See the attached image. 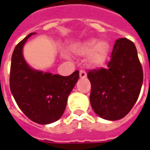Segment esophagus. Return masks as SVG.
Masks as SVG:
<instances>
[{"label": "esophagus", "instance_id": "1", "mask_svg": "<svg viewBox=\"0 0 150 150\" xmlns=\"http://www.w3.org/2000/svg\"><path fill=\"white\" fill-rule=\"evenodd\" d=\"M79 77L81 79H85L87 77V73L85 72V71L81 70V71H79Z\"/></svg>", "mask_w": 150, "mask_h": 150}]
</instances>
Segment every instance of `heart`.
Masks as SVG:
<instances>
[{"mask_svg":"<svg viewBox=\"0 0 150 150\" xmlns=\"http://www.w3.org/2000/svg\"><path fill=\"white\" fill-rule=\"evenodd\" d=\"M75 51L79 54L87 55L88 53V62L92 67H101L106 62L110 46L105 40L98 41L96 38H91L74 47Z\"/></svg>","mask_w":150,"mask_h":150,"instance_id":"obj_1","label":"heart"}]
</instances>
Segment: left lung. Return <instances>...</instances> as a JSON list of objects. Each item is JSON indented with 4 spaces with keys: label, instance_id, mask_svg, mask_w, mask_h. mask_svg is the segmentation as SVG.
Listing matches in <instances>:
<instances>
[{
    "label": "left lung",
    "instance_id": "1",
    "mask_svg": "<svg viewBox=\"0 0 150 150\" xmlns=\"http://www.w3.org/2000/svg\"><path fill=\"white\" fill-rule=\"evenodd\" d=\"M108 68L91 70L90 102L98 116L117 120L130 112L138 99L143 83V71L134 43L119 38L113 47Z\"/></svg>",
    "mask_w": 150,
    "mask_h": 150
}]
</instances>
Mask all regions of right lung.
Segmentation results:
<instances>
[{
  "mask_svg": "<svg viewBox=\"0 0 150 150\" xmlns=\"http://www.w3.org/2000/svg\"><path fill=\"white\" fill-rule=\"evenodd\" d=\"M31 33L15 47L11 59L9 86L16 103L25 116L41 125L55 122L65 111L68 96L79 78V71L69 76L32 68L23 56V46Z\"/></svg>",
  "mask_w": 150,
  "mask_h": 150,
  "instance_id": "right-lung-1",
  "label": "right lung"
}]
</instances>
